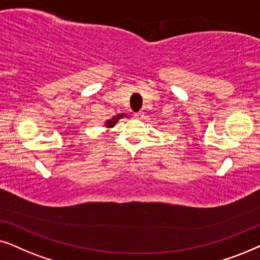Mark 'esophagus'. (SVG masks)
<instances>
[{"label": "esophagus", "mask_w": 260, "mask_h": 260, "mask_svg": "<svg viewBox=\"0 0 260 260\" xmlns=\"http://www.w3.org/2000/svg\"><path fill=\"white\" fill-rule=\"evenodd\" d=\"M134 116H136L137 119H139V120L144 119V112H137V113H134Z\"/></svg>", "instance_id": "esophagus-1"}]
</instances>
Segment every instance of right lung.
<instances>
[{
  "instance_id": "1",
  "label": "right lung",
  "mask_w": 260,
  "mask_h": 260,
  "mask_svg": "<svg viewBox=\"0 0 260 260\" xmlns=\"http://www.w3.org/2000/svg\"><path fill=\"white\" fill-rule=\"evenodd\" d=\"M123 116H124V114H119V115L114 116L113 119H110V120L107 121V122L105 123V126H106L107 128H112V127H114V126H115V123L117 122V121H119V119H121V117H123Z\"/></svg>"
}]
</instances>
